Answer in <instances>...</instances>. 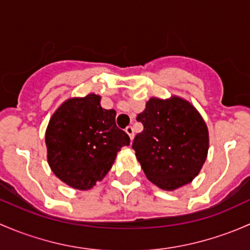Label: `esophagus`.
Listing matches in <instances>:
<instances>
[{
	"label": "esophagus",
	"mask_w": 250,
	"mask_h": 250,
	"mask_svg": "<svg viewBox=\"0 0 250 250\" xmlns=\"http://www.w3.org/2000/svg\"><path fill=\"white\" fill-rule=\"evenodd\" d=\"M125 131H126V133H127V135L130 136L131 140H133V137H135V133H133V127H132V126H130V125L126 126Z\"/></svg>",
	"instance_id": "obj_1"
}]
</instances>
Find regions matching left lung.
I'll use <instances>...</instances> for the list:
<instances>
[{
  "label": "left lung",
  "mask_w": 250,
  "mask_h": 250,
  "mask_svg": "<svg viewBox=\"0 0 250 250\" xmlns=\"http://www.w3.org/2000/svg\"><path fill=\"white\" fill-rule=\"evenodd\" d=\"M136 119L143 131L136 135L132 149L149 181L174 190L199 174L207 158L208 130L189 102L154 97Z\"/></svg>",
  "instance_id": "1"
}]
</instances>
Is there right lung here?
Wrapping results in <instances>:
<instances>
[{"label": "right lung", "mask_w": 250, "mask_h": 250, "mask_svg": "<svg viewBox=\"0 0 250 250\" xmlns=\"http://www.w3.org/2000/svg\"><path fill=\"white\" fill-rule=\"evenodd\" d=\"M101 97L90 94L66 101L49 122L48 163L69 187L87 190L102 181L130 137L115 124V110L104 109Z\"/></svg>", "instance_id": "obj_1"}]
</instances>
